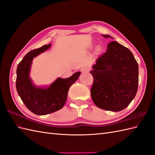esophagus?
<instances>
[{"instance_id": "esophagus-1", "label": "esophagus", "mask_w": 155, "mask_h": 155, "mask_svg": "<svg viewBox=\"0 0 155 155\" xmlns=\"http://www.w3.org/2000/svg\"><path fill=\"white\" fill-rule=\"evenodd\" d=\"M81 72H82V73H88V72H89L90 69L89 68H87V67H84L82 68V69H81Z\"/></svg>"}]
</instances>
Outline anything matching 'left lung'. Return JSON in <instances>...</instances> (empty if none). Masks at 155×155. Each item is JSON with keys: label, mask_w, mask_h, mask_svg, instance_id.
<instances>
[{"label": "left lung", "mask_w": 155, "mask_h": 155, "mask_svg": "<svg viewBox=\"0 0 155 155\" xmlns=\"http://www.w3.org/2000/svg\"><path fill=\"white\" fill-rule=\"evenodd\" d=\"M103 37L110 38L108 35ZM96 63L91 71L94 78L91 89L93 102L103 110L125 109L135 98L138 88L139 66L133 53L114 41Z\"/></svg>", "instance_id": "1"}]
</instances>
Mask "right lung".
<instances>
[{"instance_id": "obj_1", "label": "right lung", "mask_w": 155, "mask_h": 155, "mask_svg": "<svg viewBox=\"0 0 155 155\" xmlns=\"http://www.w3.org/2000/svg\"><path fill=\"white\" fill-rule=\"evenodd\" d=\"M51 44L28 53L16 70V86L18 94L27 108L36 115H46L62 108L66 102L68 91L81 74L77 72L69 78H58L49 87L40 88L32 84L30 67L34 57L49 49Z\"/></svg>"}]
</instances>
